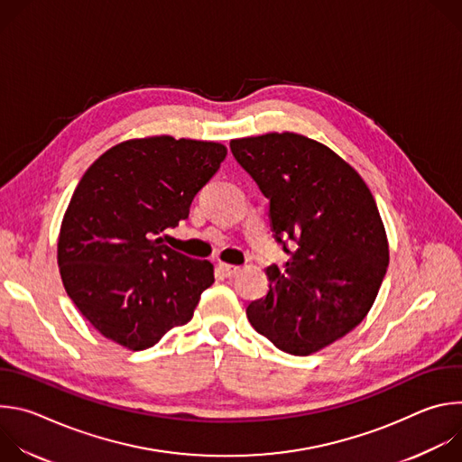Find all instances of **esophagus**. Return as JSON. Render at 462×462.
I'll return each mask as SVG.
<instances>
[{
    "instance_id": "obj_1",
    "label": "esophagus",
    "mask_w": 462,
    "mask_h": 462,
    "mask_svg": "<svg viewBox=\"0 0 462 462\" xmlns=\"http://www.w3.org/2000/svg\"><path fill=\"white\" fill-rule=\"evenodd\" d=\"M217 271H219L225 278H234V276H237V274L241 273L239 267L228 265V263H217Z\"/></svg>"
}]
</instances>
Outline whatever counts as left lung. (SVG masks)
Instances as JSON below:
<instances>
[{"instance_id":"1","label":"left lung","mask_w":462,"mask_h":462,"mask_svg":"<svg viewBox=\"0 0 462 462\" xmlns=\"http://www.w3.org/2000/svg\"><path fill=\"white\" fill-rule=\"evenodd\" d=\"M230 150L271 201L274 237L291 254L283 271L267 269L269 292L246 307L248 321L307 356L353 331L378 294L389 246L374 197L342 157L298 134L236 139Z\"/></svg>"}]
</instances>
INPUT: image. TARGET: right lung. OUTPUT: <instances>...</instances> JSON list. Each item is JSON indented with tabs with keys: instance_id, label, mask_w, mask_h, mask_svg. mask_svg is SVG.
<instances>
[{
	"instance_id": "1",
	"label": "right lung",
	"mask_w": 462,
	"mask_h": 462,
	"mask_svg": "<svg viewBox=\"0 0 462 462\" xmlns=\"http://www.w3.org/2000/svg\"><path fill=\"white\" fill-rule=\"evenodd\" d=\"M225 157L219 143L161 135L120 143L88 168L61 221L58 267L102 337L143 351L191 319L214 265L157 236L188 219Z\"/></svg>"
}]
</instances>
